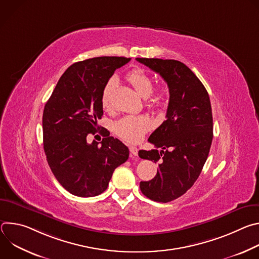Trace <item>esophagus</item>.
Masks as SVG:
<instances>
[{
  "instance_id": "1",
  "label": "esophagus",
  "mask_w": 259,
  "mask_h": 259,
  "mask_svg": "<svg viewBox=\"0 0 259 259\" xmlns=\"http://www.w3.org/2000/svg\"><path fill=\"white\" fill-rule=\"evenodd\" d=\"M129 151H130L131 156H137L138 155V150H137V147H135V146H129Z\"/></svg>"
}]
</instances>
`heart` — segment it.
Instances as JSON below:
<instances>
[{
	"instance_id": "obj_1",
	"label": "heart",
	"mask_w": 259,
	"mask_h": 259,
	"mask_svg": "<svg viewBox=\"0 0 259 259\" xmlns=\"http://www.w3.org/2000/svg\"><path fill=\"white\" fill-rule=\"evenodd\" d=\"M127 80L135 89V91L143 98L149 97V105L158 107L162 104L165 96L163 89L153 91V80L147 73L135 68L127 73ZM117 86V79H109L104 85L101 92V106L104 110L113 109V92ZM152 127L150 119L145 116H127L118 120L114 124V131L118 136L128 142H138L145 132Z\"/></svg>"
}]
</instances>
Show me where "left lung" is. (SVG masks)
<instances>
[{"instance_id": "left-lung-1", "label": "left lung", "mask_w": 259, "mask_h": 259, "mask_svg": "<svg viewBox=\"0 0 259 259\" xmlns=\"http://www.w3.org/2000/svg\"><path fill=\"white\" fill-rule=\"evenodd\" d=\"M158 72L169 88L166 120L149 141L162 151H139L141 159L159 163L156 176L141 181L142 194L167 203L189 191L208 158L213 138L210 98L202 82L184 63L174 59L136 58Z\"/></svg>"}]
</instances>
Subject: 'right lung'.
Masks as SVG:
<instances>
[{
  "label": "right lung",
  "instance_id": "obj_1",
  "mask_svg": "<svg viewBox=\"0 0 259 259\" xmlns=\"http://www.w3.org/2000/svg\"><path fill=\"white\" fill-rule=\"evenodd\" d=\"M130 58L101 56L71 64L60 77L43 113L44 151L57 181L71 195L103 193L115 169L129 158L128 147L103 131L98 144L87 135L98 130L101 92L117 68Z\"/></svg>",
  "mask_w": 259,
  "mask_h": 259
}]
</instances>
